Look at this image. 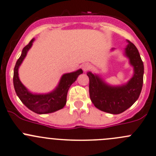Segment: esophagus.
Wrapping results in <instances>:
<instances>
[{"mask_svg": "<svg viewBox=\"0 0 156 156\" xmlns=\"http://www.w3.org/2000/svg\"><path fill=\"white\" fill-rule=\"evenodd\" d=\"M82 68H83V71L86 72L91 68V65L88 64V63H84V64L82 65Z\"/></svg>", "mask_w": 156, "mask_h": 156, "instance_id": "obj_1", "label": "esophagus"}]
</instances>
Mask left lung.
<instances>
[{
  "instance_id": "8db88e82",
  "label": "left lung",
  "mask_w": 156,
  "mask_h": 156,
  "mask_svg": "<svg viewBox=\"0 0 156 156\" xmlns=\"http://www.w3.org/2000/svg\"><path fill=\"white\" fill-rule=\"evenodd\" d=\"M124 56L133 68V75L127 83L120 85L107 83L97 73L88 72L89 78V94L96 108L107 113L118 115L131 107L141 92L144 79V63L135 44L127 40ZM115 48H112L113 51Z\"/></svg>"
}]
</instances>
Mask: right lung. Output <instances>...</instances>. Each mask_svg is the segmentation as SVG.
<instances>
[{
    "instance_id": "obj_1",
    "label": "right lung",
    "mask_w": 156,
    "mask_h": 156,
    "mask_svg": "<svg viewBox=\"0 0 156 156\" xmlns=\"http://www.w3.org/2000/svg\"><path fill=\"white\" fill-rule=\"evenodd\" d=\"M35 38H33L27 46L23 48L21 55L16 62L13 74V85L18 98L24 104L35 113L43 115L55 112L62 109L66 104L67 94L71 85L76 80L79 75L83 73V70L64 73L58 82L57 86L51 92L36 94L30 91L23 85L18 76V69L30 49Z\"/></svg>"
}]
</instances>
